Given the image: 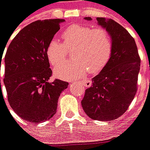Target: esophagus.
Here are the masks:
<instances>
[{"label":"esophagus","mask_w":150,"mask_h":150,"mask_svg":"<svg viewBox=\"0 0 150 150\" xmlns=\"http://www.w3.org/2000/svg\"><path fill=\"white\" fill-rule=\"evenodd\" d=\"M80 83L83 86L86 87V88H88L92 85V82L89 79H83V80L80 81Z\"/></svg>","instance_id":"34e87169"}]
</instances>
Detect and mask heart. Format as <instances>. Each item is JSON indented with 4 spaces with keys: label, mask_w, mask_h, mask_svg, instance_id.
I'll return each mask as SVG.
<instances>
[{
    "label": "heart",
    "mask_w": 150,
    "mask_h": 150,
    "mask_svg": "<svg viewBox=\"0 0 150 150\" xmlns=\"http://www.w3.org/2000/svg\"><path fill=\"white\" fill-rule=\"evenodd\" d=\"M64 43L53 37L46 47L50 64L57 66L66 59L68 50L74 48V59L55 68V75L63 79L80 78L87 72L95 75L107 65L111 58L114 42L110 33L102 27L73 24L62 33Z\"/></svg>",
    "instance_id": "1"
}]
</instances>
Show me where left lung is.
<instances>
[{
  "label": "left lung",
  "mask_w": 150,
  "mask_h": 150,
  "mask_svg": "<svg viewBox=\"0 0 150 150\" xmlns=\"http://www.w3.org/2000/svg\"><path fill=\"white\" fill-rule=\"evenodd\" d=\"M97 21L110 33L114 48L107 65L92 79L81 103L92 119L111 121L127 110L136 95L141 59L134 39L126 28L111 19L97 17Z\"/></svg>",
  "instance_id": "left-lung-1"
}]
</instances>
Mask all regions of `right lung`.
<instances>
[{"mask_svg":"<svg viewBox=\"0 0 150 150\" xmlns=\"http://www.w3.org/2000/svg\"><path fill=\"white\" fill-rule=\"evenodd\" d=\"M63 21L53 19L31 23L14 37L4 55L8 101L16 115L27 122L40 123L52 117L61 92L68 86L67 82L57 79L48 81L52 71L46 55L47 44ZM3 53L0 52L1 64Z\"/></svg>","mask_w":150,"mask_h":150,"instance_id":"1","label":"right lung"}]
</instances>
